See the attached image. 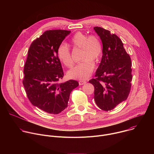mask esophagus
Returning a JSON list of instances; mask_svg holds the SVG:
<instances>
[{
  "instance_id": "obj_1",
  "label": "esophagus",
  "mask_w": 154,
  "mask_h": 154,
  "mask_svg": "<svg viewBox=\"0 0 154 154\" xmlns=\"http://www.w3.org/2000/svg\"><path fill=\"white\" fill-rule=\"evenodd\" d=\"M86 83V81H83V80L79 81V85H83L85 84Z\"/></svg>"
}]
</instances>
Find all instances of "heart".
<instances>
[{"instance_id":"b5f03b06","label":"heart","mask_w":154,"mask_h":154,"mask_svg":"<svg viewBox=\"0 0 154 154\" xmlns=\"http://www.w3.org/2000/svg\"><path fill=\"white\" fill-rule=\"evenodd\" d=\"M70 44L75 48L82 49V62L69 70L67 75L69 79L75 80H85L91 75L94 64L93 61L97 62L102 54V46L99 39L95 36H88L82 33H76L71 38ZM58 60L68 68H71L74 62L71 57L70 50L67 45L61 44L57 49Z\"/></svg>"}]
</instances>
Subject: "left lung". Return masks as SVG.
<instances>
[{"instance_id": "left-lung-1", "label": "left lung", "mask_w": 154, "mask_h": 154, "mask_svg": "<svg viewBox=\"0 0 154 154\" xmlns=\"http://www.w3.org/2000/svg\"><path fill=\"white\" fill-rule=\"evenodd\" d=\"M94 30L102 43V57L96 78L89 82L94 87L96 105L103 111H109L127 99L132 79L131 62L118 36L102 27Z\"/></svg>"}]
</instances>
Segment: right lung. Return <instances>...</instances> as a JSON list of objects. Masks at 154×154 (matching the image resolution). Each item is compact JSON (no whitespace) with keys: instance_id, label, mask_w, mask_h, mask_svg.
Returning <instances> with one entry per match:
<instances>
[{"instance_id":"obj_1","label":"right lung","mask_w":154,"mask_h":154,"mask_svg":"<svg viewBox=\"0 0 154 154\" xmlns=\"http://www.w3.org/2000/svg\"><path fill=\"white\" fill-rule=\"evenodd\" d=\"M71 31H46L29 48L24 65L23 85L30 102L41 110L57 115L68 106L71 91L79 86L70 80L58 83L64 76L57 49Z\"/></svg>"}]
</instances>
